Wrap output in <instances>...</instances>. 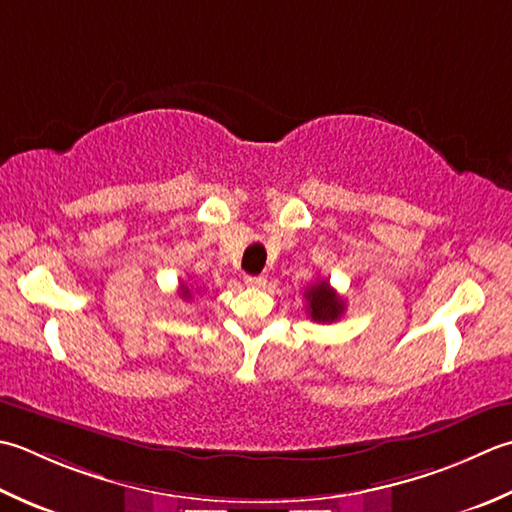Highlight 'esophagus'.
<instances>
[{"label": "esophagus", "mask_w": 512, "mask_h": 512, "mask_svg": "<svg viewBox=\"0 0 512 512\" xmlns=\"http://www.w3.org/2000/svg\"><path fill=\"white\" fill-rule=\"evenodd\" d=\"M244 282H246V286H250V288H262V286L266 284V279H264V277H253V275H248V277L244 279Z\"/></svg>", "instance_id": "34e87169"}]
</instances>
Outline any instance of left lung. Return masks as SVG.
Segmentation results:
<instances>
[{"mask_svg": "<svg viewBox=\"0 0 512 512\" xmlns=\"http://www.w3.org/2000/svg\"><path fill=\"white\" fill-rule=\"evenodd\" d=\"M306 313L313 322H335L344 315V302L339 297L326 279H319V282L310 284L306 288Z\"/></svg>", "mask_w": 512, "mask_h": 512, "instance_id": "8db88e82", "label": "left lung"}]
</instances>
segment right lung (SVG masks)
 I'll list each match as a JSON object with an SVG mask.
<instances>
[{"instance_id":"obj_1","label":"right lung","mask_w":512,"mask_h":512,"mask_svg":"<svg viewBox=\"0 0 512 512\" xmlns=\"http://www.w3.org/2000/svg\"><path fill=\"white\" fill-rule=\"evenodd\" d=\"M179 295H182L184 299H190V290H188L186 284H182V293H179Z\"/></svg>"}]
</instances>
